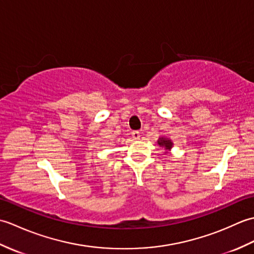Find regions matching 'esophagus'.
I'll use <instances>...</instances> for the list:
<instances>
[{"instance_id": "34e87169", "label": "esophagus", "mask_w": 254, "mask_h": 254, "mask_svg": "<svg viewBox=\"0 0 254 254\" xmlns=\"http://www.w3.org/2000/svg\"><path fill=\"white\" fill-rule=\"evenodd\" d=\"M132 137H133V139L137 141V139H139V137H141V133H139L138 131H133L132 132Z\"/></svg>"}]
</instances>
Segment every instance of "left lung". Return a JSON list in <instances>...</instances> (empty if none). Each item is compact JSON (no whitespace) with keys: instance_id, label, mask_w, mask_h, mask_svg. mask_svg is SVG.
I'll return each instance as SVG.
<instances>
[{"instance_id":"1","label":"left lung","mask_w":254,"mask_h":254,"mask_svg":"<svg viewBox=\"0 0 254 254\" xmlns=\"http://www.w3.org/2000/svg\"><path fill=\"white\" fill-rule=\"evenodd\" d=\"M157 144L159 145L160 147H163V148L165 149V154L170 153L171 148L174 147V142H172L170 138L166 137V136H160V137L158 138Z\"/></svg>"}]
</instances>
